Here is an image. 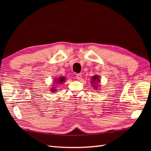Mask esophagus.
Masks as SVG:
<instances>
[{"instance_id": "esophagus-1", "label": "esophagus", "mask_w": 151, "mask_h": 151, "mask_svg": "<svg viewBox=\"0 0 151 151\" xmlns=\"http://www.w3.org/2000/svg\"><path fill=\"white\" fill-rule=\"evenodd\" d=\"M82 75L81 73H78V74H77V75H76V78H77L78 81H80V80L82 78Z\"/></svg>"}]
</instances>
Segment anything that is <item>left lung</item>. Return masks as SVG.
I'll return each mask as SVG.
<instances>
[{
  "label": "left lung",
  "mask_w": 151,
  "mask_h": 151,
  "mask_svg": "<svg viewBox=\"0 0 151 151\" xmlns=\"http://www.w3.org/2000/svg\"><path fill=\"white\" fill-rule=\"evenodd\" d=\"M91 78H92L91 79V84H93V85H95V86H93V88L95 89H97V86H98L97 85V84H98V82H100L101 80H100V78H99V76H97V75L93 76Z\"/></svg>",
  "instance_id": "left-lung-1"
}]
</instances>
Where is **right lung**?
<instances>
[{"mask_svg":"<svg viewBox=\"0 0 151 151\" xmlns=\"http://www.w3.org/2000/svg\"><path fill=\"white\" fill-rule=\"evenodd\" d=\"M65 78H64V77H60V78H58V79H56V81H55V82H56V83H54V84H62V83H63L64 82H65ZM51 89V91L52 92H54V91H56L57 89H56V88L55 87H54V88H51L50 89Z\"/></svg>","mask_w":151,"mask_h":151,"instance_id":"1","label":"right lung"}]
</instances>
